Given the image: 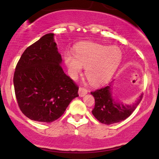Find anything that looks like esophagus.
<instances>
[{
	"label": "esophagus",
	"instance_id": "esophagus-1",
	"mask_svg": "<svg viewBox=\"0 0 159 159\" xmlns=\"http://www.w3.org/2000/svg\"><path fill=\"white\" fill-rule=\"evenodd\" d=\"M88 90H87L86 88H84V87H80L79 90H78V94H79L80 97H83L87 93Z\"/></svg>",
	"mask_w": 159,
	"mask_h": 159
}]
</instances>
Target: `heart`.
I'll list each match as a JSON object with an SVG mask.
<instances>
[{"label": "heart", "mask_w": 159, "mask_h": 159, "mask_svg": "<svg viewBox=\"0 0 159 159\" xmlns=\"http://www.w3.org/2000/svg\"><path fill=\"white\" fill-rule=\"evenodd\" d=\"M122 59L119 47L83 43L75 48V55L66 52L64 60L69 75L77 78L85 68L86 77L92 84L99 85L111 79Z\"/></svg>", "instance_id": "heart-1"}]
</instances>
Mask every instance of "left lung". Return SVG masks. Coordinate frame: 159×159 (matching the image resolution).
I'll return each instance as SVG.
<instances>
[{
  "mask_svg": "<svg viewBox=\"0 0 159 159\" xmlns=\"http://www.w3.org/2000/svg\"><path fill=\"white\" fill-rule=\"evenodd\" d=\"M90 93L95 98L93 114L100 123L106 125L119 123L129 117L139 105L143 96V94L140 95L135 102L132 104L115 100L111 92V84Z\"/></svg>",
  "mask_w": 159,
  "mask_h": 159,
  "instance_id": "8db88e82",
  "label": "left lung"
}]
</instances>
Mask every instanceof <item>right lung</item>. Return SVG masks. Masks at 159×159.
<instances>
[{"instance_id": "right-lung-1", "label": "right lung", "mask_w": 159, "mask_h": 159, "mask_svg": "<svg viewBox=\"0 0 159 159\" xmlns=\"http://www.w3.org/2000/svg\"><path fill=\"white\" fill-rule=\"evenodd\" d=\"M54 35L45 34L26 48L13 77L20 110L29 119L42 123L61 117L78 96V86L62 69Z\"/></svg>"}]
</instances>
